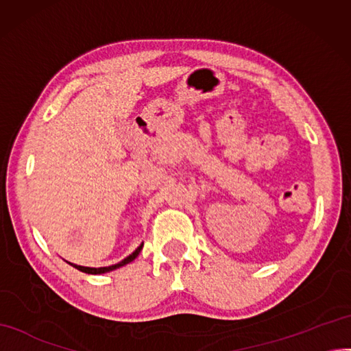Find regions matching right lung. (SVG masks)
<instances>
[{"label": "right lung", "mask_w": 351, "mask_h": 351, "mask_svg": "<svg viewBox=\"0 0 351 351\" xmlns=\"http://www.w3.org/2000/svg\"><path fill=\"white\" fill-rule=\"evenodd\" d=\"M141 248H143V243H141V245L138 246V248H137L134 252L130 254L128 257H125V258L122 260V261H119V263H117V264H112V266H108V267H85V266H78V264L69 263V261H66V263L71 264L72 267L78 269L80 271H84V273H88V274H103V273H109V271H112V270H117V269H119V267H122V266H125V264L131 263V261L134 260V258L137 257V255L140 254Z\"/></svg>", "instance_id": "obj_1"}]
</instances>
